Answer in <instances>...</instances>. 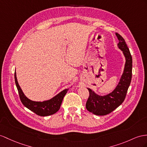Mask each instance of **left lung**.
Returning a JSON list of instances; mask_svg holds the SVG:
<instances>
[{
  "label": "left lung",
  "instance_id": "1",
  "mask_svg": "<svg viewBox=\"0 0 147 147\" xmlns=\"http://www.w3.org/2000/svg\"><path fill=\"white\" fill-rule=\"evenodd\" d=\"M119 40L118 47L125 56L126 61L123 73L119 84L115 90L105 96L96 95L91 89L88 88L89 96L86 102V107L90 112L97 115H106L110 114L121 105L125 99L127 92L130 84L132 75V58L125 40L116 33Z\"/></svg>",
  "mask_w": 147,
  "mask_h": 147
}]
</instances>
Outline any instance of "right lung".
<instances>
[{
  "instance_id": "obj_1",
  "label": "right lung",
  "mask_w": 147,
  "mask_h": 147,
  "mask_svg": "<svg viewBox=\"0 0 147 147\" xmlns=\"http://www.w3.org/2000/svg\"><path fill=\"white\" fill-rule=\"evenodd\" d=\"M14 76L15 81H16V86L18 92V94H19L20 100L22 103L26 107L28 108L31 111L35 113L36 115L40 116L50 115L54 114L55 113L58 111L60 106H61L64 97H65L67 91H68V89H67L63 90V91L59 93L58 95H56L53 98H52L49 100L44 101V102H35V101H32L28 99L24 95V94L22 92L19 85H18L16 72H15Z\"/></svg>"
}]
</instances>
